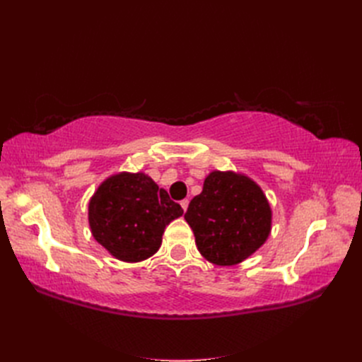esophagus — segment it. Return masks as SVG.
Segmentation results:
<instances>
[{
  "mask_svg": "<svg viewBox=\"0 0 362 362\" xmlns=\"http://www.w3.org/2000/svg\"><path fill=\"white\" fill-rule=\"evenodd\" d=\"M180 204H181V206H182V210L187 211V208H189V199H182Z\"/></svg>",
  "mask_w": 362,
  "mask_h": 362,
  "instance_id": "1",
  "label": "esophagus"
}]
</instances>
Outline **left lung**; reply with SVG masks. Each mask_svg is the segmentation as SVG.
<instances>
[{
	"mask_svg": "<svg viewBox=\"0 0 362 362\" xmlns=\"http://www.w3.org/2000/svg\"><path fill=\"white\" fill-rule=\"evenodd\" d=\"M184 218L201 255L216 266L245 261L272 231V208L264 192L247 175L233 170L208 173Z\"/></svg>",
	"mask_w": 362,
	"mask_h": 362,
	"instance_id": "left-lung-1",
	"label": "left lung"
}]
</instances>
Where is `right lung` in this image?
Masks as SVG:
<instances>
[{
  "mask_svg": "<svg viewBox=\"0 0 362 362\" xmlns=\"http://www.w3.org/2000/svg\"><path fill=\"white\" fill-rule=\"evenodd\" d=\"M180 204L144 172H119L104 180L89 201L93 238L125 262L152 257L172 221L182 216Z\"/></svg>",
  "mask_w": 362,
  "mask_h": 362,
  "instance_id": "1",
  "label": "right lung"
}]
</instances>
